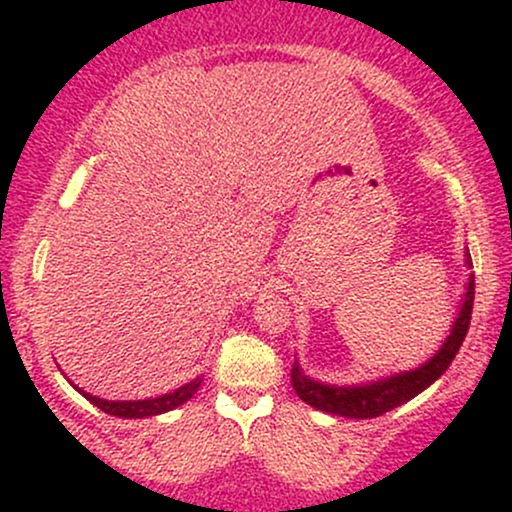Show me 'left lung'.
Returning <instances> with one entry per match:
<instances>
[{"label": "left lung", "instance_id": "8db88e82", "mask_svg": "<svg viewBox=\"0 0 512 512\" xmlns=\"http://www.w3.org/2000/svg\"><path fill=\"white\" fill-rule=\"evenodd\" d=\"M464 264L472 267L469 250L464 252ZM472 305L474 274H469L467 284H464L462 305L460 310H457L455 322H452L448 339H445L436 354L428 358L426 363H421L419 368L399 370L395 375H387V378L370 380V383L361 385H330L305 375L303 368L298 366L296 361L291 368L293 390H296V395L301 397L305 404H310V407L327 411V414L346 416V419H375V416H383L387 411L402 407L404 402L421 395L426 387L436 383L440 375L450 368L452 358L457 356L464 337H467L469 320H472Z\"/></svg>", "mask_w": 512, "mask_h": 512}]
</instances>
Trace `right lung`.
<instances>
[{"label":"right lung","instance_id":"right-lung-1","mask_svg":"<svg viewBox=\"0 0 512 512\" xmlns=\"http://www.w3.org/2000/svg\"><path fill=\"white\" fill-rule=\"evenodd\" d=\"M72 383V380H69ZM74 385V383H72ZM199 385H202V375L195 380H190V383H185L178 390L173 392H166V395L161 397H149V399H127V402H113V399H101L96 395H88V392L81 390V387H76V390L84 395L88 402L93 404V407L103 409L105 414L110 416H120V419H146V416H158V414H166V411L180 407V404H185L187 399L195 397V392L199 390Z\"/></svg>","mask_w":512,"mask_h":512}]
</instances>
